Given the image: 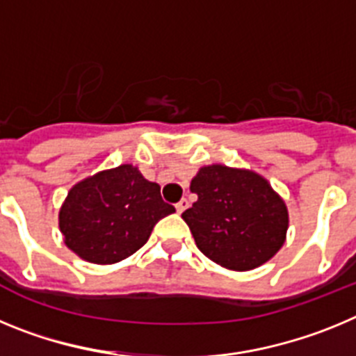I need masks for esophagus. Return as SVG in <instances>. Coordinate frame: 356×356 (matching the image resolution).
<instances>
[{"instance_id":"obj_1","label":"esophagus","mask_w":356,"mask_h":356,"mask_svg":"<svg viewBox=\"0 0 356 356\" xmlns=\"http://www.w3.org/2000/svg\"><path fill=\"white\" fill-rule=\"evenodd\" d=\"M187 207H188V201L185 200V197H184V200L178 201V203H176V212L181 213V212H184L185 209H187Z\"/></svg>"}]
</instances>
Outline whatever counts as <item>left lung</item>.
<instances>
[{
    "instance_id": "left-lung-1",
    "label": "left lung",
    "mask_w": 356,
    "mask_h": 356,
    "mask_svg": "<svg viewBox=\"0 0 356 356\" xmlns=\"http://www.w3.org/2000/svg\"><path fill=\"white\" fill-rule=\"evenodd\" d=\"M197 201L181 213L196 246L217 266L251 271L285 244L289 210L271 184L251 169L203 165L191 181Z\"/></svg>"
}]
</instances>
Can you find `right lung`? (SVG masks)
I'll return each instance as SVG.
<instances>
[{
  "label": "right lung",
  "mask_w": 356,
  "mask_h": 356,
  "mask_svg": "<svg viewBox=\"0 0 356 356\" xmlns=\"http://www.w3.org/2000/svg\"><path fill=\"white\" fill-rule=\"evenodd\" d=\"M172 212L159 184L147 181L131 163H121L72 185L58 226L72 253L85 262L110 266L140 250L153 226Z\"/></svg>",
  "instance_id": "right-lung-1"
}]
</instances>
